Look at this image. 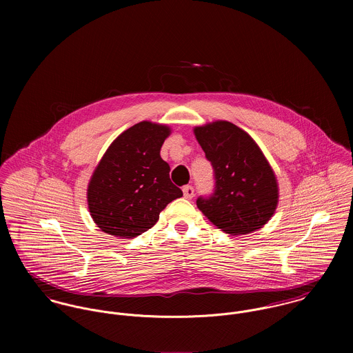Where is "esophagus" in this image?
Listing matches in <instances>:
<instances>
[{"label": "esophagus", "mask_w": 353, "mask_h": 353, "mask_svg": "<svg viewBox=\"0 0 353 353\" xmlns=\"http://www.w3.org/2000/svg\"><path fill=\"white\" fill-rule=\"evenodd\" d=\"M183 197L186 199V200H192L193 199V196H194V189L192 188V186H183Z\"/></svg>", "instance_id": "1"}]
</instances>
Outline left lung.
Wrapping results in <instances>:
<instances>
[{
	"mask_svg": "<svg viewBox=\"0 0 353 353\" xmlns=\"http://www.w3.org/2000/svg\"><path fill=\"white\" fill-rule=\"evenodd\" d=\"M194 134L214 172V192L197 206L220 230L245 235L262 228L279 203V185L252 137L228 121L196 126Z\"/></svg>",
	"mask_w": 353,
	"mask_h": 353,
	"instance_id": "8db88e82",
	"label": "left lung"
}]
</instances>
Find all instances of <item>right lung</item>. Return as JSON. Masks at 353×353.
Segmentation results:
<instances>
[{"label": "right lung", "mask_w": 353, "mask_h": 353, "mask_svg": "<svg viewBox=\"0 0 353 353\" xmlns=\"http://www.w3.org/2000/svg\"><path fill=\"white\" fill-rule=\"evenodd\" d=\"M167 125L143 121L121 133L107 148L87 189L90 213L103 232L134 238L148 231L160 212L183 196L170 179L160 148Z\"/></svg>", "instance_id": "add662e5"}]
</instances>
